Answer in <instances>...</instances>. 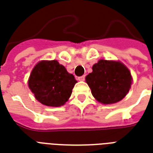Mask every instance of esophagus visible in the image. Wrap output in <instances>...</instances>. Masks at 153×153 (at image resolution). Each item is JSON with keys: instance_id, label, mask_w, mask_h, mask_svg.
<instances>
[{"instance_id": "1", "label": "esophagus", "mask_w": 153, "mask_h": 153, "mask_svg": "<svg viewBox=\"0 0 153 153\" xmlns=\"http://www.w3.org/2000/svg\"><path fill=\"white\" fill-rule=\"evenodd\" d=\"M77 79H78V81H83L84 80H85V76H79V77H78Z\"/></svg>"}]
</instances>
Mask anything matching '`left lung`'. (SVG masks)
Wrapping results in <instances>:
<instances>
[{"instance_id":"8db88e82","label":"left lung","mask_w":153,"mask_h":153,"mask_svg":"<svg viewBox=\"0 0 153 153\" xmlns=\"http://www.w3.org/2000/svg\"><path fill=\"white\" fill-rule=\"evenodd\" d=\"M92 68L93 72L86 76L85 80L93 96L99 102H118L127 95L132 78L124 64L101 59Z\"/></svg>"}]
</instances>
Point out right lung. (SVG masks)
I'll list each match as a JSON object with an SVG mask.
<instances>
[{"mask_svg": "<svg viewBox=\"0 0 153 153\" xmlns=\"http://www.w3.org/2000/svg\"><path fill=\"white\" fill-rule=\"evenodd\" d=\"M74 76L57 60L41 61L32 70L28 85L35 98L48 106H60L72 94Z\"/></svg>", "mask_w": 153, "mask_h": 153, "instance_id": "add662e5", "label": "right lung"}]
</instances>
